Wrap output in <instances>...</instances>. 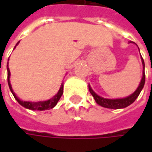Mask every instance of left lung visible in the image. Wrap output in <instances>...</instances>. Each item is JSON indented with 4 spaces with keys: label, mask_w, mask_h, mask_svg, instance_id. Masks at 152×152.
<instances>
[{
    "label": "left lung",
    "mask_w": 152,
    "mask_h": 152,
    "mask_svg": "<svg viewBox=\"0 0 152 152\" xmlns=\"http://www.w3.org/2000/svg\"><path fill=\"white\" fill-rule=\"evenodd\" d=\"M130 43H134L130 41ZM135 44V43H134ZM141 61H142V65H143V73H142V79L140 80V83L136 89V91L134 93H132L130 96H126L124 98H118V99H107V98H104V97L98 96L95 91L92 90L91 85H89V91L91 92V94L93 96L95 101L98 105L102 106L103 107L110 108V109H121V108H125L129 107V105H131L133 102L136 100V98L139 96L140 91H142L144 85H145V62H144L143 58L141 56Z\"/></svg>",
    "instance_id": "obj_1"
}]
</instances>
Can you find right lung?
Wrapping results in <instances>:
<instances>
[{
	"mask_svg": "<svg viewBox=\"0 0 152 152\" xmlns=\"http://www.w3.org/2000/svg\"><path fill=\"white\" fill-rule=\"evenodd\" d=\"M18 43H19V42L17 43L16 46L18 45ZM16 46L14 47V49L16 48ZM7 82H8L9 89H10L11 92L12 93V95H13V96H14L15 99L17 100V102H18L21 106H23V107L27 108V109H29V110H37V111L50 110L51 108H53L54 107H56V105L57 104V102L60 100V98H61V96H62V94H63V83H61V87H60L58 92H57L52 98H50V100L36 102H27V101L26 102H24V101H22V100H20L18 97L16 96V94L13 92V90H12V85H11V83H10V75H11V73H10V70H9L8 62H7Z\"/></svg>",
	"mask_w": 152,
	"mask_h": 152,
	"instance_id": "right-lung-1",
	"label": "right lung"
}]
</instances>
